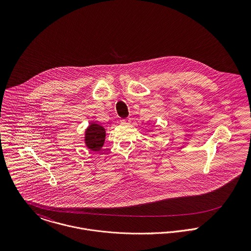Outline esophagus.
Segmentation results:
<instances>
[{"label": "esophagus", "instance_id": "34e87169", "mask_svg": "<svg viewBox=\"0 0 251 251\" xmlns=\"http://www.w3.org/2000/svg\"><path fill=\"white\" fill-rule=\"evenodd\" d=\"M121 123H122V124H129V123H130V119H129V118L123 119V120H121Z\"/></svg>", "mask_w": 251, "mask_h": 251}]
</instances>
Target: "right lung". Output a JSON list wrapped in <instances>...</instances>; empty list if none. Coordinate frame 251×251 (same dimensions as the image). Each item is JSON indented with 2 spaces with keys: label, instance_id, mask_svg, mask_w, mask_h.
Returning a JSON list of instances; mask_svg holds the SVG:
<instances>
[{
  "label": "right lung",
  "instance_id": "1",
  "mask_svg": "<svg viewBox=\"0 0 251 251\" xmlns=\"http://www.w3.org/2000/svg\"><path fill=\"white\" fill-rule=\"evenodd\" d=\"M106 136L105 128L96 123H90L85 129L84 143L88 149L93 151H99L104 145Z\"/></svg>",
  "mask_w": 251,
  "mask_h": 251
}]
</instances>
